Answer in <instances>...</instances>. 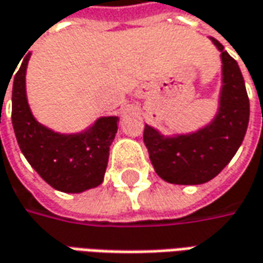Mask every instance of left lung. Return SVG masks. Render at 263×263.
I'll return each mask as SVG.
<instances>
[{
	"instance_id": "obj_1",
	"label": "left lung",
	"mask_w": 263,
	"mask_h": 263,
	"mask_svg": "<svg viewBox=\"0 0 263 263\" xmlns=\"http://www.w3.org/2000/svg\"><path fill=\"white\" fill-rule=\"evenodd\" d=\"M221 52L222 90L213 122L189 135L164 138L145 125L144 144L157 175L168 183L201 185L217 176L234 157L249 123V97L236 59L213 39Z\"/></svg>"
}]
</instances>
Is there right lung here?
<instances>
[{"instance_id": "1", "label": "right lung", "mask_w": 263, "mask_h": 263, "mask_svg": "<svg viewBox=\"0 0 263 263\" xmlns=\"http://www.w3.org/2000/svg\"><path fill=\"white\" fill-rule=\"evenodd\" d=\"M26 55L13 81L11 121L18 147L39 176L61 192L78 194L103 182L118 118H100L83 134L61 135L33 118L26 99ZM13 77V76H11ZM11 80V78H10Z\"/></svg>"}]
</instances>
